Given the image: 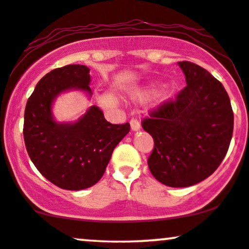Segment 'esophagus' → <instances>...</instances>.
Returning a JSON list of instances; mask_svg holds the SVG:
<instances>
[{
	"mask_svg": "<svg viewBox=\"0 0 249 249\" xmlns=\"http://www.w3.org/2000/svg\"><path fill=\"white\" fill-rule=\"evenodd\" d=\"M130 124H131V128H132V131H138L139 128H141V122H139L138 119L132 118L130 121Z\"/></svg>",
	"mask_w": 249,
	"mask_h": 249,
	"instance_id": "1",
	"label": "esophagus"
}]
</instances>
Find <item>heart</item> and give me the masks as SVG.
<instances>
[{"instance_id": "heart-1", "label": "heart", "mask_w": 249, "mask_h": 249, "mask_svg": "<svg viewBox=\"0 0 249 249\" xmlns=\"http://www.w3.org/2000/svg\"><path fill=\"white\" fill-rule=\"evenodd\" d=\"M148 95L147 92H142L141 96L142 98H144V97H146ZM171 92H168V91H165V92H162V93H160V96H159V99H160V101H167V99H170L171 98Z\"/></svg>"}]
</instances>
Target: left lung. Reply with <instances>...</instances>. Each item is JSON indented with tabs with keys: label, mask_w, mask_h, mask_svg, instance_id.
Returning <instances> with one entry per match:
<instances>
[{
	"label": "left lung",
	"mask_w": 249,
	"mask_h": 249,
	"mask_svg": "<svg viewBox=\"0 0 249 249\" xmlns=\"http://www.w3.org/2000/svg\"><path fill=\"white\" fill-rule=\"evenodd\" d=\"M186 87L142 121L154 147L147 159L152 176L171 187L208 178L224 160L233 134L234 115L224 85L204 68L178 63Z\"/></svg>",
	"instance_id": "8db88e82"
}]
</instances>
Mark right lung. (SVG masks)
I'll return each instance as SVG.
<instances>
[{"label": "right lung", "instance_id": "obj_1", "mask_svg": "<svg viewBox=\"0 0 249 249\" xmlns=\"http://www.w3.org/2000/svg\"><path fill=\"white\" fill-rule=\"evenodd\" d=\"M89 84L90 69L85 65L57 68L37 83L25 107L23 137L28 154L42 176L63 190L95 185L115 147L130 131L128 123H108L97 107H91L72 124L53 121V99L70 89L91 93Z\"/></svg>", "mask_w": 249, "mask_h": 249}]
</instances>
